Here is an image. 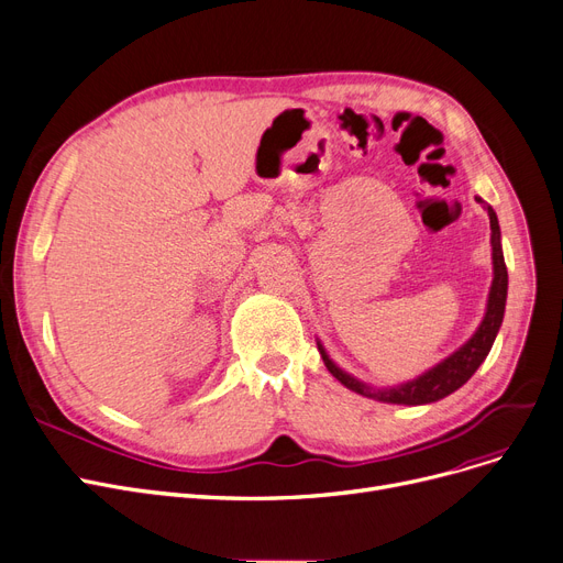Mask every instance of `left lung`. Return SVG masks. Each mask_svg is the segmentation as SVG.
I'll list each match as a JSON object with an SVG mask.
<instances>
[{"instance_id": "left-lung-1", "label": "left lung", "mask_w": 563, "mask_h": 563, "mask_svg": "<svg viewBox=\"0 0 563 563\" xmlns=\"http://www.w3.org/2000/svg\"><path fill=\"white\" fill-rule=\"evenodd\" d=\"M483 202L481 198H476ZM487 216H490V228H493V264H495V278L490 287V299H487V312L483 317V322L478 331L464 342V345L444 358L439 365H434L432 371L421 375L419 379L407 382L396 388H371L363 382L350 377L347 373H342L338 365L327 356V352L320 345V354L324 358V365L329 373L340 382L345 384L354 394H361L365 398H375L382 402H394V405H426V402H437L446 398L453 390H457L464 382H467L476 371L478 365L485 361L487 352H490L493 342L497 338V331L504 320V308H506V289H508V272H506V262L501 253V234H499V223H497V213L495 209L487 205Z\"/></svg>"}]
</instances>
